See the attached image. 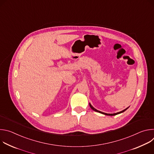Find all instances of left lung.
<instances>
[{
  "instance_id": "obj_1",
  "label": "left lung",
  "mask_w": 154,
  "mask_h": 154,
  "mask_svg": "<svg viewBox=\"0 0 154 154\" xmlns=\"http://www.w3.org/2000/svg\"><path fill=\"white\" fill-rule=\"evenodd\" d=\"M90 104V107H91V108L93 109V110H94V111H95V112H99V113H102V114H103V115H107V116H115V115H118V114H120V113H123L124 112H125L127 109H128V108H129V106L128 107H127V108H125V109H124V110H122V111H121V112H118V113H113V114H108V113H103V112H100V111H99V110H97V109H96V108H94L92 105H91V104L90 103H89Z\"/></svg>"
}]
</instances>
